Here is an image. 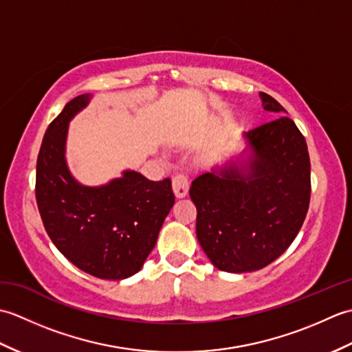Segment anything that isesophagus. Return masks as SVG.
<instances>
[{
  "label": "esophagus",
  "instance_id": "esophagus-1",
  "mask_svg": "<svg viewBox=\"0 0 352 352\" xmlns=\"http://www.w3.org/2000/svg\"><path fill=\"white\" fill-rule=\"evenodd\" d=\"M172 189H174V193L177 198H184L189 192V180L183 172L180 174H175L174 178H172Z\"/></svg>",
  "mask_w": 352,
  "mask_h": 352
}]
</instances>
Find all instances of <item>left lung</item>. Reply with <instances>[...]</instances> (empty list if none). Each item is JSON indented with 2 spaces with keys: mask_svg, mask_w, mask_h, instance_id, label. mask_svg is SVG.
Listing matches in <instances>:
<instances>
[{
  "mask_svg": "<svg viewBox=\"0 0 352 352\" xmlns=\"http://www.w3.org/2000/svg\"><path fill=\"white\" fill-rule=\"evenodd\" d=\"M267 111L286 113L260 92ZM250 155L204 172L190 186L197 237L223 272H252L272 263L300 233L310 203V157L287 116L243 134Z\"/></svg>",
  "mask_w": 352,
  "mask_h": 352,
  "instance_id": "1",
  "label": "left lung"
}]
</instances>
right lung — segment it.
Wrapping results in <instances>:
<instances>
[{"label":"right lung","instance_id":"add662e5","mask_svg":"<svg viewBox=\"0 0 352 352\" xmlns=\"http://www.w3.org/2000/svg\"><path fill=\"white\" fill-rule=\"evenodd\" d=\"M91 95L66 104L45 133L36 166V201L43 227L63 256L102 280L140 271L175 203L169 178L151 182L136 170L91 188L72 177L65 159L69 121Z\"/></svg>","mask_w":352,"mask_h":352}]
</instances>
